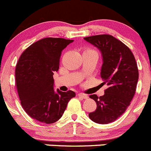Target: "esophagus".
I'll use <instances>...</instances> for the list:
<instances>
[{"label": "esophagus", "instance_id": "34e87169", "mask_svg": "<svg viewBox=\"0 0 151 151\" xmlns=\"http://www.w3.org/2000/svg\"><path fill=\"white\" fill-rule=\"evenodd\" d=\"M78 95L79 98H82V99H87V98H89V96H88L87 95H86V94L78 93Z\"/></svg>", "mask_w": 151, "mask_h": 151}]
</instances>
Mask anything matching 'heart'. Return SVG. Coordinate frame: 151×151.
Here are the masks:
<instances>
[{
    "instance_id": "1",
    "label": "heart",
    "mask_w": 151,
    "mask_h": 151,
    "mask_svg": "<svg viewBox=\"0 0 151 151\" xmlns=\"http://www.w3.org/2000/svg\"><path fill=\"white\" fill-rule=\"evenodd\" d=\"M86 52H88V51H95V50H91V49H88V50H86Z\"/></svg>"
}]
</instances>
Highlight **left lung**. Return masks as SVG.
<instances>
[{"mask_svg": "<svg viewBox=\"0 0 151 151\" xmlns=\"http://www.w3.org/2000/svg\"><path fill=\"white\" fill-rule=\"evenodd\" d=\"M83 39L101 51V77L103 83L108 85L104 95L89 96L96 102L97 108L89 117L99 124L111 123L126 111L135 94L139 79L137 62L131 50L112 36L102 34Z\"/></svg>", "mask_w": 151, "mask_h": 151, "instance_id": "obj_1", "label": "left lung"}]
</instances>
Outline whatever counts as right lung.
I'll use <instances>...</instances> for the list:
<instances>
[{"label": "right lung", "instance_id": "right-lung-1", "mask_svg": "<svg viewBox=\"0 0 151 151\" xmlns=\"http://www.w3.org/2000/svg\"><path fill=\"white\" fill-rule=\"evenodd\" d=\"M73 40L44 38L22 53L15 70L16 85L21 105L31 117L50 124L59 120L73 91L54 90L53 73L59 68L62 51Z\"/></svg>", "mask_w": 151, "mask_h": 151}]
</instances>
